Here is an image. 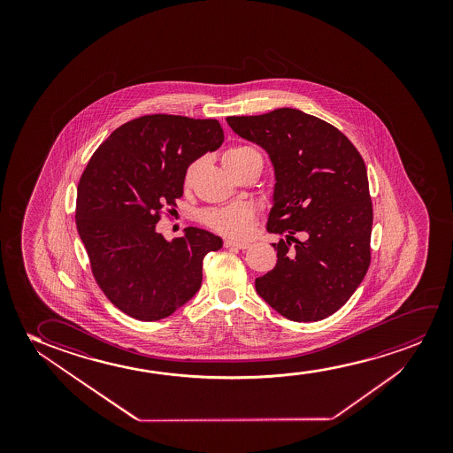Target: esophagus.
I'll use <instances>...</instances> for the list:
<instances>
[{"label": "esophagus", "instance_id": "34e87169", "mask_svg": "<svg viewBox=\"0 0 453 453\" xmlns=\"http://www.w3.org/2000/svg\"><path fill=\"white\" fill-rule=\"evenodd\" d=\"M249 246H250L249 242H234V240H226V242H224V248L242 249V250H244V249H248Z\"/></svg>", "mask_w": 453, "mask_h": 453}]
</instances>
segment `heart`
<instances>
[{
	"label": "heart",
	"instance_id": "1",
	"mask_svg": "<svg viewBox=\"0 0 453 453\" xmlns=\"http://www.w3.org/2000/svg\"><path fill=\"white\" fill-rule=\"evenodd\" d=\"M248 155L261 156L252 147H246V145L232 147L224 153V167H232L235 162ZM198 165L199 161H195L187 167L186 174H184L186 184L192 182ZM201 218H203V223L209 226L211 229L217 230L223 235L232 236V238H246L254 229L252 211L242 204L227 205V207H221V209H207V211H203Z\"/></svg>",
	"mask_w": 453,
	"mask_h": 453
}]
</instances>
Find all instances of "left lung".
<instances>
[{
    "label": "left lung",
    "mask_w": 453,
    "mask_h": 453,
    "mask_svg": "<svg viewBox=\"0 0 453 453\" xmlns=\"http://www.w3.org/2000/svg\"><path fill=\"white\" fill-rule=\"evenodd\" d=\"M227 124L266 151L275 174L267 232L285 238L273 242L277 265L255 280V289L294 322L334 314L372 260L365 162L335 127L294 108L230 116Z\"/></svg>",
    "instance_id": "obj_1"
}]
</instances>
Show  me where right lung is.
Here are the masks:
<instances>
[{"instance_id":"1","label":"right lung","mask_w":453,"mask_h":453,"mask_svg":"<svg viewBox=\"0 0 453 453\" xmlns=\"http://www.w3.org/2000/svg\"><path fill=\"white\" fill-rule=\"evenodd\" d=\"M223 141L217 119L151 114L112 131L88 162L77 230L100 289L133 319L153 322L180 310L201 288L205 255L223 248L198 227L173 242L156 232L162 209L184 193L187 167Z\"/></svg>"}]
</instances>
